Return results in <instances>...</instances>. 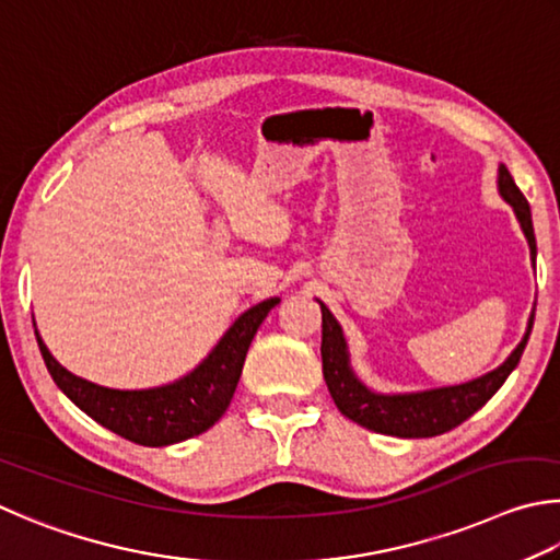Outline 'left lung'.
I'll return each mask as SVG.
<instances>
[{"label":"left lung","mask_w":560,"mask_h":560,"mask_svg":"<svg viewBox=\"0 0 560 560\" xmlns=\"http://www.w3.org/2000/svg\"><path fill=\"white\" fill-rule=\"evenodd\" d=\"M499 196L512 206L518 225L528 241L532 260H536V235L532 223V209H528L526 196L518 191L514 176L509 174L504 164H499L497 174ZM319 302V300H317ZM322 307V374H325L327 388L335 398L341 416H347L354 423L364 425L374 433L394 435V438H433L443 435L447 430L465 423L469 416H475L499 388H502L509 374L516 369L522 359L528 335L534 327V312L528 317L526 335L518 341L516 349L506 357L502 366H497L489 374L467 381L459 386H443L416 390V394H378L371 390L366 384H361L359 376L351 369L349 347L345 331L337 317L331 315L325 302Z\"/></svg>","instance_id":"8db88e82"}]
</instances>
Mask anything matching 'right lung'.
Masks as SVG:
<instances>
[{
	"mask_svg": "<svg viewBox=\"0 0 560 560\" xmlns=\"http://www.w3.org/2000/svg\"><path fill=\"white\" fill-rule=\"evenodd\" d=\"M278 302L280 298H270L245 310L199 366L172 384L154 388L120 390L97 386L58 364L38 331L36 341L56 386L85 416L130 443L164 447L201 435L225 413L255 331Z\"/></svg>",
	"mask_w": 560,
	"mask_h": 560,
	"instance_id": "add662e5",
	"label": "right lung"
}]
</instances>
